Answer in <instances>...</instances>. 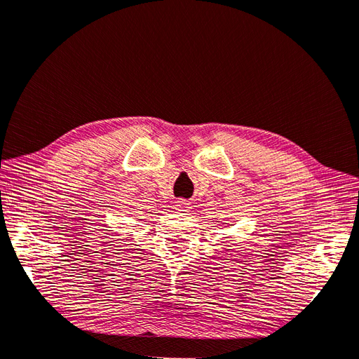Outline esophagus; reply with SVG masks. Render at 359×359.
Segmentation results:
<instances>
[{"mask_svg":"<svg viewBox=\"0 0 359 359\" xmlns=\"http://www.w3.org/2000/svg\"><path fill=\"white\" fill-rule=\"evenodd\" d=\"M175 209L178 212H187V210H190V203L187 202V200L180 198V200H177V202H175Z\"/></svg>","mask_w":359,"mask_h":359,"instance_id":"34e87169","label":"esophagus"}]
</instances>
